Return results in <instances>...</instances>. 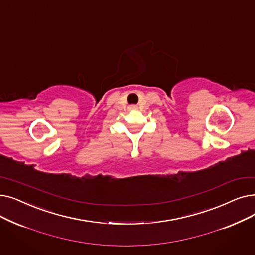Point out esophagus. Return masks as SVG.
I'll return each mask as SVG.
<instances>
[{"label": "esophagus", "mask_w": 255, "mask_h": 255, "mask_svg": "<svg viewBox=\"0 0 255 255\" xmlns=\"http://www.w3.org/2000/svg\"><path fill=\"white\" fill-rule=\"evenodd\" d=\"M129 109H130V110H134V109H136V106H135V105H130V106H129Z\"/></svg>", "instance_id": "obj_1"}]
</instances>
